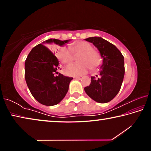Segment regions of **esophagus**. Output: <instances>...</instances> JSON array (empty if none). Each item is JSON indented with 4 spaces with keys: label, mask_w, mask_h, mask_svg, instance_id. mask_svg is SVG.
I'll return each instance as SVG.
<instances>
[{
    "label": "esophagus",
    "mask_w": 151,
    "mask_h": 151,
    "mask_svg": "<svg viewBox=\"0 0 151 151\" xmlns=\"http://www.w3.org/2000/svg\"><path fill=\"white\" fill-rule=\"evenodd\" d=\"M75 79H77V80H80V79H81L82 78H83V76H75Z\"/></svg>",
    "instance_id": "esophagus-1"
}]
</instances>
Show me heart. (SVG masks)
Returning a JSON list of instances; mask_svg holds the SVG:
<instances>
[{"label":"heart","instance_id":"heart-1","mask_svg":"<svg viewBox=\"0 0 151 151\" xmlns=\"http://www.w3.org/2000/svg\"><path fill=\"white\" fill-rule=\"evenodd\" d=\"M78 56L77 64L68 65L65 73L69 76L81 75L87 72L89 67L94 69L101 63L99 53L93 50L91 44L85 41H80L70 45L68 47H63L58 51V58L63 64H68L74 59V56Z\"/></svg>","mask_w":151,"mask_h":151}]
</instances>
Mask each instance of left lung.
I'll return each mask as SVG.
<instances>
[{
    "label": "left lung",
    "instance_id": "8db88e82",
    "mask_svg": "<svg viewBox=\"0 0 151 151\" xmlns=\"http://www.w3.org/2000/svg\"><path fill=\"white\" fill-rule=\"evenodd\" d=\"M85 40L93 43L100 51L103 65L99 75L91 76L90 85L85 91L97 103H108L121 89L124 75V57L115 46L101 37H89Z\"/></svg>",
    "mask_w": 151,
    "mask_h": 151
}]
</instances>
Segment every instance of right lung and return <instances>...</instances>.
Here are the masks:
<instances>
[{"label": "right lung", "instance_id": "right-lung-1", "mask_svg": "<svg viewBox=\"0 0 151 151\" xmlns=\"http://www.w3.org/2000/svg\"><path fill=\"white\" fill-rule=\"evenodd\" d=\"M68 40L48 39L45 43L54 42L62 46ZM59 62L49 48L39 44L32 48L24 63V76L27 85L33 97L46 106L57 104L67 93L70 82L73 78L59 73Z\"/></svg>", "mask_w": 151, "mask_h": 151}]
</instances>
